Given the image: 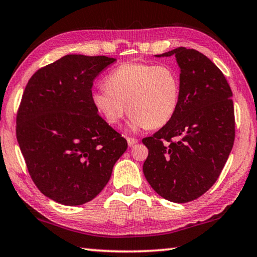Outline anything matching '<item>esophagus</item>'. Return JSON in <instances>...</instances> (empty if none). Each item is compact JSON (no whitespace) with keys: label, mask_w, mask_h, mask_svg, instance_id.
<instances>
[{"label":"esophagus","mask_w":257,"mask_h":257,"mask_svg":"<svg viewBox=\"0 0 257 257\" xmlns=\"http://www.w3.org/2000/svg\"><path fill=\"white\" fill-rule=\"evenodd\" d=\"M126 140H127V144L130 147L135 146L136 144H138V139H136V138H126Z\"/></svg>","instance_id":"34e87169"}]
</instances>
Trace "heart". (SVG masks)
<instances>
[{"label":"heart","mask_w":257,"mask_h":257,"mask_svg":"<svg viewBox=\"0 0 257 257\" xmlns=\"http://www.w3.org/2000/svg\"><path fill=\"white\" fill-rule=\"evenodd\" d=\"M105 85L92 90L91 102L110 125L118 124L128 111L132 130L160 128L180 105V73L170 65L122 64L106 76Z\"/></svg>","instance_id":"1"}]
</instances>
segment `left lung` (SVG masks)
I'll use <instances>...</instances> for the list:
<instances>
[{"mask_svg":"<svg viewBox=\"0 0 257 257\" xmlns=\"http://www.w3.org/2000/svg\"><path fill=\"white\" fill-rule=\"evenodd\" d=\"M181 101L168 124L144 138L148 156L144 175L160 196L188 203L215 183L233 148L235 119L232 90L221 70L192 48L177 47Z\"/></svg>","mask_w":257,"mask_h":257,"instance_id":"left-lung-1","label":"left lung"}]
</instances>
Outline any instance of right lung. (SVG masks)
<instances>
[{"instance_id": "right-lung-1", "label": "right lung", "mask_w": 257, "mask_h": 257, "mask_svg": "<svg viewBox=\"0 0 257 257\" xmlns=\"http://www.w3.org/2000/svg\"><path fill=\"white\" fill-rule=\"evenodd\" d=\"M114 61L67 54L37 70L25 87L17 141L32 181L54 202L73 206L94 199L127 148L91 102L92 82Z\"/></svg>"}]
</instances>
